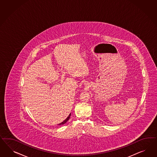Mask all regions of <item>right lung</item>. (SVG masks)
Here are the masks:
<instances>
[{
    "label": "right lung",
    "instance_id": "obj_1",
    "mask_svg": "<svg viewBox=\"0 0 157 157\" xmlns=\"http://www.w3.org/2000/svg\"><path fill=\"white\" fill-rule=\"evenodd\" d=\"M71 113L69 114V115L68 116L67 118L64 121H63L62 123H59V124H58V125H63V124H65L67 122V121L69 119V118H70V117H71Z\"/></svg>",
    "mask_w": 157,
    "mask_h": 157
}]
</instances>
